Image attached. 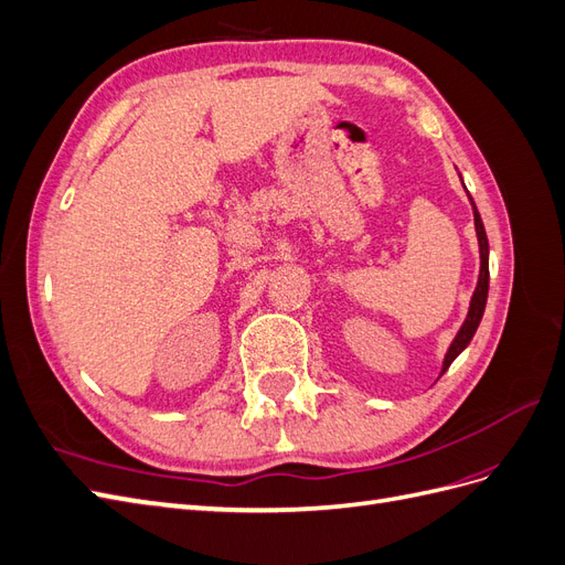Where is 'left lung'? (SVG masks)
<instances>
[{"mask_svg":"<svg viewBox=\"0 0 565 565\" xmlns=\"http://www.w3.org/2000/svg\"><path fill=\"white\" fill-rule=\"evenodd\" d=\"M469 202H471V210H473V226H476V237H478V254H481V270H478V282H476V289H473L471 301H469V313H467L465 322H461L459 332L455 334L452 344L448 347L446 358H443L440 374H446V370L452 365L455 358L469 347V341L473 339V334H476V330H478V324H481V318H483V311H486V301H488V285H490V270H488V252H490V249H488V235H486L481 214H478L471 195H469ZM440 374H438V377H440Z\"/></svg>","mask_w":565,"mask_h":565,"instance_id":"1","label":"left lung"}]
</instances>
